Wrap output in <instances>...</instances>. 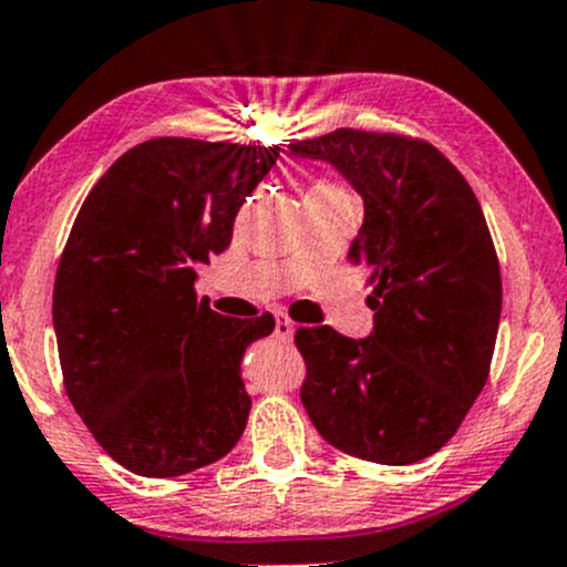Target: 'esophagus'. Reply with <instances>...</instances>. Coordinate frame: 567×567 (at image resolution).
<instances>
[{"instance_id":"esophagus-1","label":"esophagus","mask_w":567,"mask_h":567,"mask_svg":"<svg viewBox=\"0 0 567 567\" xmlns=\"http://www.w3.org/2000/svg\"><path fill=\"white\" fill-rule=\"evenodd\" d=\"M292 333H296V324L288 320V315L285 311H277L275 315V336L279 341H290Z\"/></svg>"}]
</instances>
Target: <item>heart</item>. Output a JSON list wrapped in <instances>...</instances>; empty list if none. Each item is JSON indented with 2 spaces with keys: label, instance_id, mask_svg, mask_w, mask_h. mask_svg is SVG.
<instances>
[{
  "label": "heart",
  "instance_id": "obj_1",
  "mask_svg": "<svg viewBox=\"0 0 567 567\" xmlns=\"http://www.w3.org/2000/svg\"><path fill=\"white\" fill-rule=\"evenodd\" d=\"M315 188H338V186H333V184H317Z\"/></svg>",
  "mask_w": 567,
  "mask_h": 567
}]
</instances>
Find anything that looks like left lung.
<instances>
[{"label":"left lung","mask_w":567,"mask_h":567,"mask_svg":"<svg viewBox=\"0 0 567 567\" xmlns=\"http://www.w3.org/2000/svg\"><path fill=\"white\" fill-rule=\"evenodd\" d=\"M333 165L365 202L349 261L365 266L368 338L301 328V402L324 442L405 466L458 432L491 373L501 269L483 207L432 143L341 127L290 143Z\"/></svg>","instance_id":"obj_1"}]
</instances>
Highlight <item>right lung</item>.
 <instances>
[{
  "label": "right lung",
  "instance_id": "add662e5",
  "mask_svg": "<svg viewBox=\"0 0 567 567\" xmlns=\"http://www.w3.org/2000/svg\"><path fill=\"white\" fill-rule=\"evenodd\" d=\"M277 146L138 143L80 207L58 264L53 328L63 386L97 445L141 477H178L243 437L245 349L275 317H220L197 301V264L231 243Z\"/></svg>",
  "mask_w": 567,
  "mask_h": 567
}]
</instances>
